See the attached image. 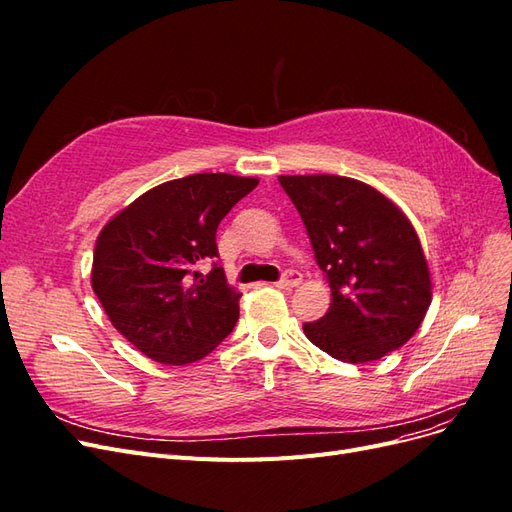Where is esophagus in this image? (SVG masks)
<instances>
[{
    "mask_svg": "<svg viewBox=\"0 0 512 512\" xmlns=\"http://www.w3.org/2000/svg\"><path fill=\"white\" fill-rule=\"evenodd\" d=\"M299 284H301V273H297V271H286V273L282 275V280L277 282L275 286L282 288V290H290V288H297Z\"/></svg>",
    "mask_w": 512,
    "mask_h": 512,
    "instance_id": "obj_1",
    "label": "esophagus"
}]
</instances>
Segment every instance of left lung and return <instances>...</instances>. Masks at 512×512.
<instances>
[{"label": "left lung", "instance_id": "left-lung-1", "mask_svg": "<svg viewBox=\"0 0 512 512\" xmlns=\"http://www.w3.org/2000/svg\"><path fill=\"white\" fill-rule=\"evenodd\" d=\"M331 286V307L305 322L309 342L344 363L404 346L431 303L421 241L406 213L371 185L339 175H282Z\"/></svg>", "mask_w": 512, "mask_h": 512}]
</instances>
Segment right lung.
Listing matches in <instances>:
<instances>
[{
	"instance_id": "right-lung-1",
	"label": "right lung",
	"mask_w": 512,
	"mask_h": 512,
	"mask_svg": "<svg viewBox=\"0 0 512 512\" xmlns=\"http://www.w3.org/2000/svg\"><path fill=\"white\" fill-rule=\"evenodd\" d=\"M258 185L254 177L198 173L156 185L121 209L98 235L91 288L108 320L164 365H188L235 329L241 292L218 258L224 215Z\"/></svg>"
}]
</instances>
